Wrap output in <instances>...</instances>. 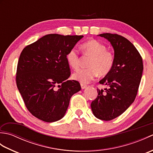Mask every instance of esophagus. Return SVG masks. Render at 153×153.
<instances>
[{"mask_svg": "<svg viewBox=\"0 0 153 153\" xmlns=\"http://www.w3.org/2000/svg\"><path fill=\"white\" fill-rule=\"evenodd\" d=\"M87 85L85 84H83V83H81V87H82V89H85L87 87Z\"/></svg>", "mask_w": 153, "mask_h": 153, "instance_id": "34e87169", "label": "esophagus"}]
</instances>
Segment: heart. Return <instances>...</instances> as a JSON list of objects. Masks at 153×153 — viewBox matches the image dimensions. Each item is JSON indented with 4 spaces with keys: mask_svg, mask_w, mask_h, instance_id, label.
<instances>
[{
    "mask_svg": "<svg viewBox=\"0 0 153 153\" xmlns=\"http://www.w3.org/2000/svg\"><path fill=\"white\" fill-rule=\"evenodd\" d=\"M83 54L91 56L88 66L81 69L73 74V78L82 83H87L99 74L104 76L112 70L114 64V55L106 49L105 45L97 40H90L82 45ZM66 60L74 70L78 69L80 66V56L75 48H71L66 54Z\"/></svg>",
    "mask_w": 153,
    "mask_h": 153,
    "instance_id": "obj_1",
    "label": "heart"
}]
</instances>
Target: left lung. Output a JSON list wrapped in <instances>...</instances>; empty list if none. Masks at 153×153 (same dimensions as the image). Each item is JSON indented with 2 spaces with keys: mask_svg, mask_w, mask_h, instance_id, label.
Returning <instances> with one entry per match:
<instances>
[{
  "mask_svg": "<svg viewBox=\"0 0 153 153\" xmlns=\"http://www.w3.org/2000/svg\"><path fill=\"white\" fill-rule=\"evenodd\" d=\"M114 50L112 70L99 82L106 85L97 89L98 95L91 107L96 118L109 121L120 116L129 108L137 94L143 64L141 54L130 41L118 34L102 33Z\"/></svg>",
  "mask_w": 153,
  "mask_h": 153,
  "instance_id": "left-lung-1",
  "label": "left lung"
}]
</instances>
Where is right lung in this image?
<instances>
[{"mask_svg":"<svg viewBox=\"0 0 153 153\" xmlns=\"http://www.w3.org/2000/svg\"><path fill=\"white\" fill-rule=\"evenodd\" d=\"M83 36L48 34L25 47L19 56L16 82L25 106L46 122L63 118L70 100L81 90L70 76L66 54Z\"/></svg>","mask_w":153,"mask_h":153,"instance_id":"1","label":"right lung"}]
</instances>
